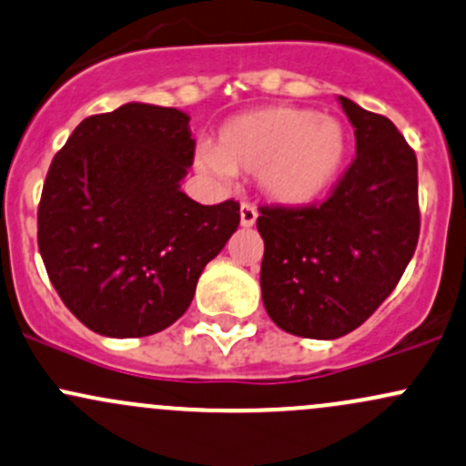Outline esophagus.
I'll return each instance as SVG.
<instances>
[{"mask_svg": "<svg viewBox=\"0 0 466 466\" xmlns=\"http://www.w3.org/2000/svg\"><path fill=\"white\" fill-rule=\"evenodd\" d=\"M257 217H258V212L252 208V205L249 203L241 205V225L243 228H252V225L257 223Z\"/></svg>", "mask_w": 466, "mask_h": 466, "instance_id": "esophagus-1", "label": "esophagus"}]
</instances>
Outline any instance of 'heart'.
Here are the masks:
<instances>
[{
    "label": "heart",
    "instance_id": "obj_1",
    "mask_svg": "<svg viewBox=\"0 0 466 466\" xmlns=\"http://www.w3.org/2000/svg\"><path fill=\"white\" fill-rule=\"evenodd\" d=\"M349 156V134L337 117L270 105L229 117L214 147L196 151V167L217 180L232 171L257 174L272 203L301 208L328 192Z\"/></svg>",
    "mask_w": 466,
    "mask_h": 466
}]
</instances>
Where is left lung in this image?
I'll return each instance as SVG.
<instances>
[{"label": "left lung", "mask_w": 466, "mask_h": 466, "mask_svg": "<svg viewBox=\"0 0 466 466\" xmlns=\"http://www.w3.org/2000/svg\"><path fill=\"white\" fill-rule=\"evenodd\" d=\"M357 156L330 198L261 208V295L281 330L337 339L393 292L420 237L418 158L389 117L339 96Z\"/></svg>", "instance_id": "obj_1"}]
</instances>
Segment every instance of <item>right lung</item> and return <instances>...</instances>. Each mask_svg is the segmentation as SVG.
Returning a JSON list of instances; mask_svg holds the SVG:
<instances>
[{"label": "right lung", "instance_id": "1", "mask_svg": "<svg viewBox=\"0 0 466 466\" xmlns=\"http://www.w3.org/2000/svg\"><path fill=\"white\" fill-rule=\"evenodd\" d=\"M189 116L127 102L82 120L53 158L37 246L62 301L105 337H147L192 303L203 268L238 228V203L180 189L194 163Z\"/></svg>", "mask_w": 466, "mask_h": 466}]
</instances>
